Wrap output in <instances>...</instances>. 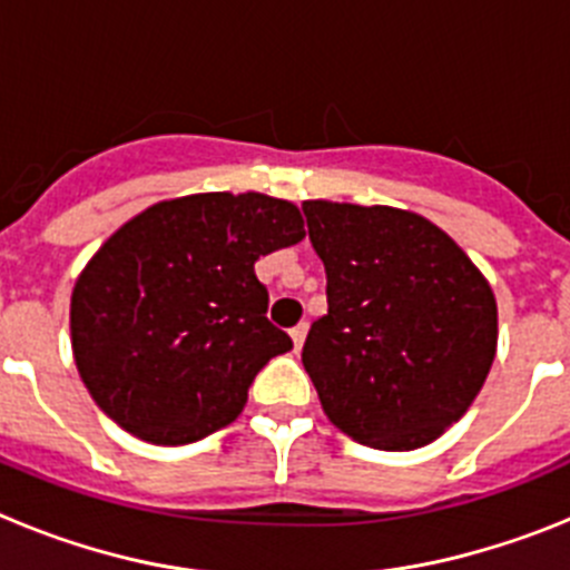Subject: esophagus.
I'll return each instance as SVG.
<instances>
[{"mask_svg": "<svg viewBox=\"0 0 570 570\" xmlns=\"http://www.w3.org/2000/svg\"><path fill=\"white\" fill-rule=\"evenodd\" d=\"M305 336H308V325H305V322H299L296 328H291V340H294L296 351H299V347H302V342H305Z\"/></svg>", "mask_w": 570, "mask_h": 570, "instance_id": "esophagus-1", "label": "esophagus"}]
</instances>
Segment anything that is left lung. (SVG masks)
I'll list each match as a JSON object with an SVG mask.
<instances>
[{"mask_svg": "<svg viewBox=\"0 0 570 570\" xmlns=\"http://www.w3.org/2000/svg\"><path fill=\"white\" fill-rule=\"evenodd\" d=\"M302 210L328 276V314L302 347L322 411L342 434L380 451L434 442L491 371V285L420 214L325 199Z\"/></svg>", "mask_w": 570, "mask_h": 570, "instance_id": "left-lung-1", "label": "left lung"}]
</instances>
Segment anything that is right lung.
Here are the masks:
<instances>
[{
  "instance_id": "obj_1",
  "label": "right lung",
  "mask_w": 570,
  "mask_h": 570,
  "mask_svg": "<svg viewBox=\"0 0 570 570\" xmlns=\"http://www.w3.org/2000/svg\"><path fill=\"white\" fill-rule=\"evenodd\" d=\"M302 236L299 208L265 194L179 196L125 223L70 296V345L94 402L154 445L230 425L254 376L294 347L265 316L254 262Z\"/></svg>"
}]
</instances>
